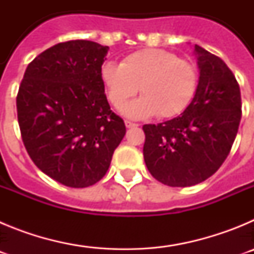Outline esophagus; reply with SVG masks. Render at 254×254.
Wrapping results in <instances>:
<instances>
[{
	"mask_svg": "<svg viewBox=\"0 0 254 254\" xmlns=\"http://www.w3.org/2000/svg\"><path fill=\"white\" fill-rule=\"evenodd\" d=\"M125 125H126V127H127V128H132V127H137V126H138V125H136V123H133V122H129V121H126Z\"/></svg>",
	"mask_w": 254,
	"mask_h": 254,
	"instance_id": "esophagus-1",
	"label": "esophagus"
}]
</instances>
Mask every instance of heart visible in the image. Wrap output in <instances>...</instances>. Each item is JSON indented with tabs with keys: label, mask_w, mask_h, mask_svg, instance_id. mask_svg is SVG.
<instances>
[{
	"label": "heart",
	"mask_w": 254,
	"mask_h": 254,
	"mask_svg": "<svg viewBox=\"0 0 254 254\" xmlns=\"http://www.w3.org/2000/svg\"><path fill=\"white\" fill-rule=\"evenodd\" d=\"M100 77L112 105L120 108L138 89L143 96L123 108V114L134 120L158 113L170 118L185 111L197 89L196 67L164 49L133 52L122 64L108 61Z\"/></svg>",
	"instance_id": "obj_1"
}]
</instances>
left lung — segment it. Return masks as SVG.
Returning a JSON list of instances; mask_svg holds the SVG:
<instances>
[{"label": "left lung", "mask_w": 254, "mask_h": 254, "mask_svg": "<svg viewBox=\"0 0 254 254\" xmlns=\"http://www.w3.org/2000/svg\"><path fill=\"white\" fill-rule=\"evenodd\" d=\"M193 53L199 77L192 102L177 118L142 127L147 169L170 187L210 178L230 152L242 118L241 89L225 62L197 44Z\"/></svg>", "instance_id": "1"}]
</instances>
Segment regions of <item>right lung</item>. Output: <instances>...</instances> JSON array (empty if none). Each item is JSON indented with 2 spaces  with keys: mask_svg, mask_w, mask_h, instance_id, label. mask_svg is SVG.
Segmentation results:
<instances>
[{
  "mask_svg": "<svg viewBox=\"0 0 254 254\" xmlns=\"http://www.w3.org/2000/svg\"><path fill=\"white\" fill-rule=\"evenodd\" d=\"M108 51L91 40L56 44L31 61L19 87L17 121L26 151L44 174L67 187L99 182L126 134L100 77Z\"/></svg>",
  "mask_w": 254,
  "mask_h": 254,
  "instance_id": "obj_1",
  "label": "right lung"
}]
</instances>
